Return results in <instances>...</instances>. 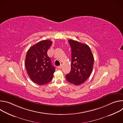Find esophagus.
<instances>
[{"mask_svg":"<svg viewBox=\"0 0 123 123\" xmlns=\"http://www.w3.org/2000/svg\"><path fill=\"white\" fill-rule=\"evenodd\" d=\"M62 67H63V65H62V64H61L60 66H58L57 68H58L59 69H61V68H62Z\"/></svg>","mask_w":123,"mask_h":123,"instance_id":"obj_1","label":"esophagus"}]
</instances>
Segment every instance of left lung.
<instances>
[{"mask_svg":"<svg viewBox=\"0 0 123 123\" xmlns=\"http://www.w3.org/2000/svg\"><path fill=\"white\" fill-rule=\"evenodd\" d=\"M72 49L71 71L66 75L67 80L75 85L84 83L93 69L94 57L89 46L73 39L68 40Z\"/></svg>","mask_w":123,"mask_h":123,"instance_id":"left-lung-1","label":"left lung"}]
</instances>
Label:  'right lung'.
Returning a JSON list of instances; mask_svg holds the SVG:
<instances>
[{
	"mask_svg": "<svg viewBox=\"0 0 123 123\" xmlns=\"http://www.w3.org/2000/svg\"><path fill=\"white\" fill-rule=\"evenodd\" d=\"M52 43L48 40L37 43L29 49L26 56L25 65L27 73L31 81L39 85L49 83L55 71L47 55Z\"/></svg>",
	"mask_w": 123,
	"mask_h": 123,
	"instance_id": "obj_1",
	"label": "right lung"
}]
</instances>
